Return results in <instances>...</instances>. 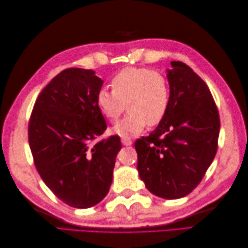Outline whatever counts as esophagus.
Listing matches in <instances>:
<instances>
[{"mask_svg":"<svg viewBox=\"0 0 248 248\" xmlns=\"http://www.w3.org/2000/svg\"><path fill=\"white\" fill-rule=\"evenodd\" d=\"M121 143H123L124 146H131L133 144V141L131 140V139H129V138H123L121 139Z\"/></svg>","mask_w":248,"mask_h":248,"instance_id":"34e87169","label":"esophagus"}]
</instances>
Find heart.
<instances>
[{
    "instance_id": "1",
    "label": "heart",
    "mask_w": 248,
    "mask_h": 248,
    "mask_svg": "<svg viewBox=\"0 0 248 248\" xmlns=\"http://www.w3.org/2000/svg\"><path fill=\"white\" fill-rule=\"evenodd\" d=\"M112 92L101 89L97 94V107L110 123L124 112L129 113L113 131L120 138H131L143 132L146 125L159 124L170 108V88L167 78L148 68L128 67L116 75Z\"/></svg>"
}]
</instances>
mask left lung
I'll use <instances>...</instances> for the list:
<instances>
[{"mask_svg":"<svg viewBox=\"0 0 248 248\" xmlns=\"http://www.w3.org/2000/svg\"><path fill=\"white\" fill-rule=\"evenodd\" d=\"M170 65V108L154 132L134 146L147 189L157 197L178 199L198 186L213 162L220 124L207 84L184 62Z\"/></svg>","mask_w":248,"mask_h":248,"instance_id":"1","label":"left lung"}]
</instances>
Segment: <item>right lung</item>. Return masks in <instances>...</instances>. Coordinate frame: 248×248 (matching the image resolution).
Instances as JSON below:
<instances>
[{
  "mask_svg": "<svg viewBox=\"0 0 248 248\" xmlns=\"http://www.w3.org/2000/svg\"><path fill=\"white\" fill-rule=\"evenodd\" d=\"M103 81L93 70L68 68L37 98L29 124L36 170L57 198L86 209L107 196L113 180L118 136L93 144L107 130L97 107Z\"/></svg>",
  "mask_w": 248,
  "mask_h": 248,
  "instance_id": "add662e5",
  "label": "right lung"
}]
</instances>
